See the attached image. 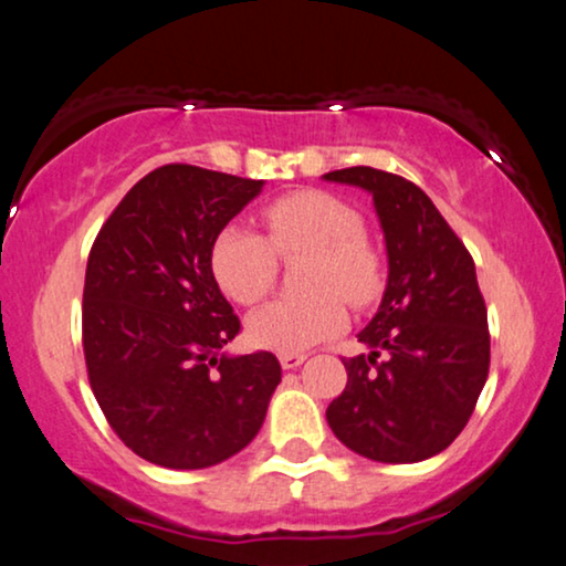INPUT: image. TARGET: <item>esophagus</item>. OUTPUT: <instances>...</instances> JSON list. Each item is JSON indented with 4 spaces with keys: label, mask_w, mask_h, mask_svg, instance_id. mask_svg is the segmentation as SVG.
Masks as SVG:
<instances>
[{
    "label": "esophagus",
    "mask_w": 566,
    "mask_h": 566,
    "mask_svg": "<svg viewBox=\"0 0 566 566\" xmlns=\"http://www.w3.org/2000/svg\"><path fill=\"white\" fill-rule=\"evenodd\" d=\"M305 359H307L305 354H282L280 364H282V369H297V366Z\"/></svg>",
    "instance_id": "obj_1"
}]
</instances>
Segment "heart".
<instances>
[{
    "label": "heart",
    "mask_w": 566,
    "mask_h": 566,
    "mask_svg": "<svg viewBox=\"0 0 566 566\" xmlns=\"http://www.w3.org/2000/svg\"><path fill=\"white\" fill-rule=\"evenodd\" d=\"M269 241L243 226L214 238V282L238 305H256L272 292L282 259L310 256L302 276L305 300H280L249 317L253 346L274 354H302L344 331L346 300L366 307L381 292L379 253L366 241L361 212L323 189H302L266 207Z\"/></svg>",
    "instance_id": "heart-1"
}]
</instances>
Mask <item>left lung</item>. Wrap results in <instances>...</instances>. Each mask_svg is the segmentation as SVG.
<instances>
[{"label": "left lung", "instance_id": "obj_1", "mask_svg": "<svg viewBox=\"0 0 566 566\" xmlns=\"http://www.w3.org/2000/svg\"><path fill=\"white\" fill-rule=\"evenodd\" d=\"M371 195L387 249V286L359 333L369 354L344 359L331 431L381 464H416L464 431L490 369L488 307L474 261L412 181L371 166L323 174Z\"/></svg>", "mask_w": 566, "mask_h": 566}]
</instances>
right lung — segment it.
Returning <instances> with one entry per match:
<instances>
[{"mask_svg": "<svg viewBox=\"0 0 566 566\" xmlns=\"http://www.w3.org/2000/svg\"><path fill=\"white\" fill-rule=\"evenodd\" d=\"M264 179L169 164L102 226L86 261L84 356L92 392L127 449L166 469L214 467L264 426L282 381L274 354H226L241 321L214 282L220 230Z\"/></svg>", "mask_w": 566, "mask_h": 566, "instance_id": "right-lung-1", "label": "right lung"}]
</instances>
